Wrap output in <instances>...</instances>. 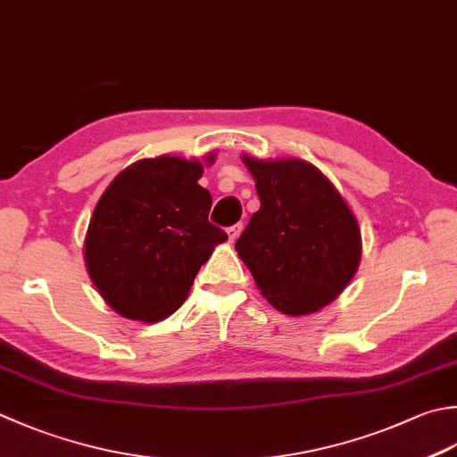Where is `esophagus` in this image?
I'll list each match as a JSON object with an SVG mask.
<instances>
[{
  "mask_svg": "<svg viewBox=\"0 0 457 457\" xmlns=\"http://www.w3.org/2000/svg\"><path fill=\"white\" fill-rule=\"evenodd\" d=\"M241 223H236V226H229L228 228V239H229V244H234V241L239 237V234H241Z\"/></svg>",
  "mask_w": 457,
  "mask_h": 457,
  "instance_id": "esophagus-1",
  "label": "esophagus"
}]
</instances>
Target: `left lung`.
Returning a JSON list of instances; mask_svg holds the SVG:
<instances>
[{"instance_id":"left-lung-1","label":"left lung","mask_w":457,"mask_h":457,"mask_svg":"<svg viewBox=\"0 0 457 457\" xmlns=\"http://www.w3.org/2000/svg\"><path fill=\"white\" fill-rule=\"evenodd\" d=\"M262 202L236 252L259 291L285 315L328 305L361 263V229L333 182L305 160L244 154Z\"/></svg>"}]
</instances>
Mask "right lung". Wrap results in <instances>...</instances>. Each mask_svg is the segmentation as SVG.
I'll return each mask as SVG.
<instances>
[{"mask_svg": "<svg viewBox=\"0 0 457 457\" xmlns=\"http://www.w3.org/2000/svg\"><path fill=\"white\" fill-rule=\"evenodd\" d=\"M202 174L200 160L145 158L122 170L96 202L85 263L119 315L140 323L172 315L213 247L228 239L208 221L212 195L198 184Z\"/></svg>", "mask_w": 457, "mask_h": 457, "instance_id": "add662e5", "label": "right lung"}]
</instances>
